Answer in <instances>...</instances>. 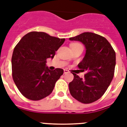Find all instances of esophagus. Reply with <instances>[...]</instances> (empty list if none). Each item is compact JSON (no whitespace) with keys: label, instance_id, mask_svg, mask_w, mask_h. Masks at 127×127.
<instances>
[{"label":"esophagus","instance_id":"34e87169","mask_svg":"<svg viewBox=\"0 0 127 127\" xmlns=\"http://www.w3.org/2000/svg\"><path fill=\"white\" fill-rule=\"evenodd\" d=\"M69 73L68 70H64V74H66V73Z\"/></svg>","mask_w":127,"mask_h":127}]
</instances>
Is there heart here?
<instances>
[{
    "mask_svg": "<svg viewBox=\"0 0 127 127\" xmlns=\"http://www.w3.org/2000/svg\"><path fill=\"white\" fill-rule=\"evenodd\" d=\"M81 46L79 44H72L71 45V47H74V46Z\"/></svg>",
    "mask_w": 127,
    "mask_h": 127,
    "instance_id": "obj_1",
    "label": "heart"
}]
</instances>
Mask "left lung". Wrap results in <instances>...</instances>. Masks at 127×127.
Segmentation results:
<instances>
[{
	"label": "left lung",
	"instance_id": "left-lung-1",
	"mask_svg": "<svg viewBox=\"0 0 127 127\" xmlns=\"http://www.w3.org/2000/svg\"><path fill=\"white\" fill-rule=\"evenodd\" d=\"M69 39L85 45V55L78 66L87 72L84 78L72 73L74 78L69 83L70 92L81 103H93L105 94L114 77L116 53L105 37L94 33H83Z\"/></svg>",
	"mask_w": 127,
	"mask_h": 127
}]
</instances>
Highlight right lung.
Segmentation results:
<instances>
[{"label":"right lung","mask_w":127,"mask_h":127,"mask_svg":"<svg viewBox=\"0 0 127 127\" xmlns=\"http://www.w3.org/2000/svg\"><path fill=\"white\" fill-rule=\"evenodd\" d=\"M64 40L44 32H32L17 44L11 58L13 79L25 97L37 101L52 93L64 71L50 70L46 59L54 58Z\"/></svg>","instance_id":"right-lung-1"}]
</instances>
